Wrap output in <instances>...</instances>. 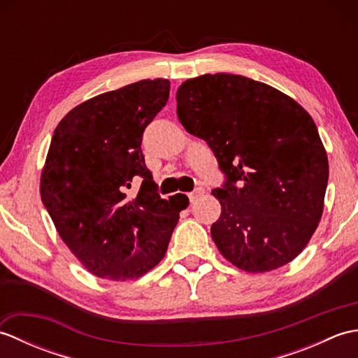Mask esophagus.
I'll list each match as a JSON object with an SVG mask.
<instances>
[{
  "mask_svg": "<svg viewBox=\"0 0 358 358\" xmlns=\"http://www.w3.org/2000/svg\"><path fill=\"white\" fill-rule=\"evenodd\" d=\"M203 194H204V189L196 187V189H194L191 194H187V196H189V200H191V203H194L195 200H199Z\"/></svg>",
  "mask_w": 358,
  "mask_h": 358,
  "instance_id": "34e87169",
  "label": "esophagus"
}]
</instances>
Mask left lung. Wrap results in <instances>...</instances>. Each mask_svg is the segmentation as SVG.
Masks as SVG:
<instances>
[{
    "label": "left lung",
    "mask_w": 358,
    "mask_h": 358,
    "mask_svg": "<svg viewBox=\"0 0 358 358\" xmlns=\"http://www.w3.org/2000/svg\"><path fill=\"white\" fill-rule=\"evenodd\" d=\"M177 115L224 173L212 191L222 215L210 227L222 255L248 272L292 262L320 222L329 177L309 113L264 83L206 73L178 87Z\"/></svg>",
    "instance_id": "8db88e82"
}]
</instances>
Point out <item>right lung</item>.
<instances>
[{"mask_svg":"<svg viewBox=\"0 0 358 358\" xmlns=\"http://www.w3.org/2000/svg\"><path fill=\"white\" fill-rule=\"evenodd\" d=\"M171 83L141 80L96 95L59 121L41 173V200L59 237L94 275L132 280L162 262L187 196L164 200L144 163L143 132ZM141 179L132 199L127 189Z\"/></svg>","mask_w":358,"mask_h":358,"instance_id":"obj_1","label":"right lung"}]
</instances>
